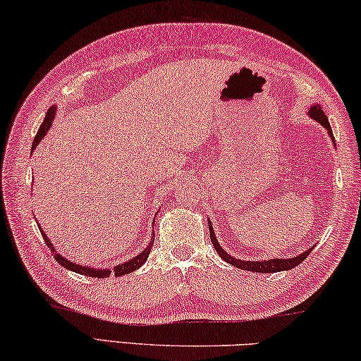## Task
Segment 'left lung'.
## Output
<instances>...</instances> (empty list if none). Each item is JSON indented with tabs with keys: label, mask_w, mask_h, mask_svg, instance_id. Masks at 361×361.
Returning a JSON list of instances; mask_svg holds the SVG:
<instances>
[{
	"label": "left lung",
	"mask_w": 361,
	"mask_h": 361,
	"mask_svg": "<svg viewBox=\"0 0 361 361\" xmlns=\"http://www.w3.org/2000/svg\"><path fill=\"white\" fill-rule=\"evenodd\" d=\"M308 116H310L313 120H317L319 125H323L328 131L331 141H333V145L336 146V141H334V136H333V130H331V125L328 122V117H326V114L322 111V106L319 104H312L310 109H308ZM209 221V230H210V241L214 244V247L219 255L221 257L223 260L230 263V265L236 267V268H241V270H247V271H254V273H278V271H288L290 268H294L297 265H300L302 262H304L308 254L312 252V247L305 250V252H302L299 255L293 257V259H270V260H255V262H250V260H241V259H236V257L230 255L228 252H225V249L221 247L220 243L216 241V236H215V231L214 228H212V221L207 219Z\"/></svg>",
	"instance_id": "obj_1"
}]
</instances>
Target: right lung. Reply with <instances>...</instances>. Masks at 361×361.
<instances>
[{
    "label": "right lung",
    "mask_w": 361,
    "mask_h": 361,
    "mask_svg": "<svg viewBox=\"0 0 361 361\" xmlns=\"http://www.w3.org/2000/svg\"><path fill=\"white\" fill-rule=\"evenodd\" d=\"M56 111H57L56 106H51V107L48 109L47 117H44L42 127H39L38 133H37V136H35V140H33L32 151H35V147L39 145V141H42V140L44 138V136L48 135L51 125H53L54 118H56ZM38 228H39V231H42V236H43V239H44V243H47V245L51 249V252H53L54 259H56L57 262H59L62 267L67 268V270H71V271H75V273H78V274H85V276H91V278H109V276H111V273L116 274V276H122V274H128V273H131V271L138 270L140 267H142V263H145V262L147 260V257H149V252H151L152 244H154V231H152L149 244L146 245V249L142 250L141 254L133 257V259H130L128 262L118 263V265H116L114 268H111V267H107V268H93V267H88V265H80V263H75V262L68 260V259H66L64 255L57 254L54 244L49 241L48 236H47V233H44V231L42 230V226H39V223H38Z\"/></svg>",
    "instance_id": "right-lung-1"
}]
</instances>
